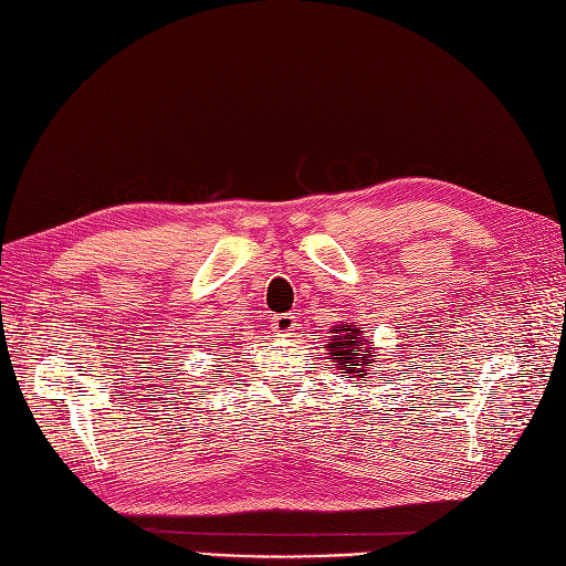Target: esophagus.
<instances>
[{
	"label": "esophagus",
	"instance_id": "1",
	"mask_svg": "<svg viewBox=\"0 0 566 566\" xmlns=\"http://www.w3.org/2000/svg\"><path fill=\"white\" fill-rule=\"evenodd\" d=\"M295 317L293 315H275L273 319H271V329L275 332V334H281V336H287V334H293L295 332Z\"/></svg>",
	"mask_w": 566,
	"mask_h": 566
}]
</instances>
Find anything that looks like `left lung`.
Masks as SVG:
<instances>
[{
    "label": "left lung",
    "instance_id": "8db88e82",
    "mask_svg": "<svg viewBox=\"0 0 566 566\" xmlns=\"http://www.w3.org/2000/svg\"><path fill=\"white\" fill-rule=\"evenodd\" d=\"M332 338H326V348L332 350V363L338 370L368 375L366 366L375 358L370 356V338L363 336L358 324H338L332 329Z\"/></svg>",
    "mask_w": 566,
    "mask_h": 566
}]
</instances>
